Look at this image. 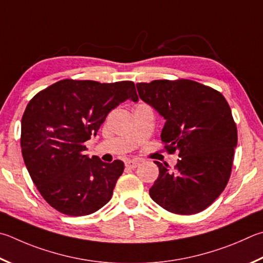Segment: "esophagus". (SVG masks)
<instances>
[{
  "label": "esophagus",
  "mask_w": 263,
  "mask_h": 263,
  "mask_svg": "<svg viewBox=\"0 0 263 263\" xmlns=\"http://www.w3.org/2000/svg\"><path fill=\"white\" fill-rule=\"evenodd\" d=\"M138 165H139V161H137V160H128V161L125 162V166H126V168L136 169Z\"/></svg>",
  "instance_id": "34e87169"
}]
</instances>
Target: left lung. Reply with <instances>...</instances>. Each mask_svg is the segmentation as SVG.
<instances>
[{
  "instance_id": "1",
  "label": "left lung",
  "mask_w": 263,
  "mask_h": 263,
  "mask_svg": "<svg viewBox=\"0 0 263 263\" xmlns=\"http://www.w3.org/2000/svg\"><path fill=\"white\" fill-rule=\"evenodd\" d=\"M139 97L165 119L161 140L178 151L174 169L155 161L159 177L149 190L165 211L192 215L211 206L231 176L237 126L226 98L190 79L138 83Z\"/></svg>"
}]
</instances>
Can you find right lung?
<instances>
[{
	"label": "right lung",
	"instance_id": "obj_1",
	"mask_svg": "<svg viewBox=\"0 0 263 263\" xmlns=\"http://www.w3.org/2000/svg\"><path fill=\"white\" fill-rule=\"evenodd\" d=\"M127 99L138 100L135 83L128 80L63 79L30 100L22 118L23 159L42 198L56 211L84 216L111 199L124 163L89 159L85 142Z\"/></svg>",
	"mask_w": 263,
	"mask_h": 263
}]
</instances>
